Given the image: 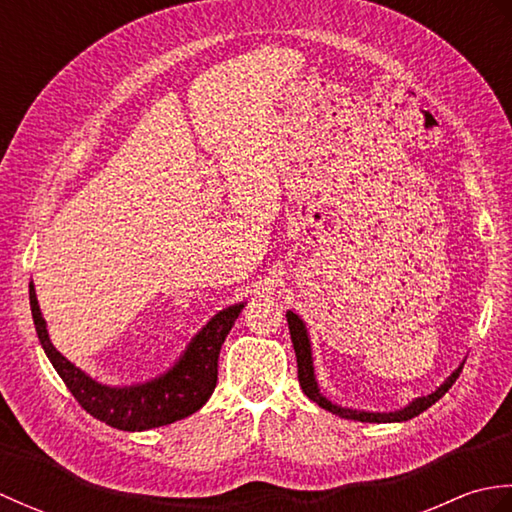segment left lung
<instances>
[{
  "label": "left lung",
  "mask_w": 512,
  "mask_h": 512,
  "mask_svg": "<svg viewBox=\"0 0 512 512\" xmlns=\"http://www.w3.org/2000/svg\"><path fill=\"white\" fill-rule=\"evenodd\" d=\"M288 319V328H290V339L292 345H295V354H297V367H299V385L303 389V394H306L310 400L317 402L319 407L328 409L336 416L347 418V420H356V422H402V420H411L420 416L422 411H427L431 405H436V402L447 394L451 389V385L458 380L462 369L458 372H453L447 380H444V385L438 387L433 391L431 396H424L413 400L409 407L400 409V411H391V413H369V411H356V409H343V407H336L332 405L330 400H325L319 394V387H317V380H314V367H312V356H310V341H308V334H306V325L297 317L295 312H288L286 314Z\"/></svg>",
  "instance_id": "8db88e82"
}]
</instances>
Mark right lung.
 <instances>
[{
	"instance_id": "1",
	"label": "right lung",
	"mask_w": 512,
	"mask_h": 512,
	"mask_svg": "<svg viewBox=\"0 0 512 512\" xmlns=\"http://www.w3.org/2000/svg\"><path fill=\"white\" fill-rule=\"evenodd\" d=\"M242 308L244 303H239V306H231L215 314L206 323V328H202V332L191 341L180 363L165 376L138 387L114 389L85 376L79 367H74L68 358L54 350L48 339L46 321L41 317L35 286L30 284L32 321H35L39 341L52 367L57 369L65 387L90 416L121 431H145L182 420L211 398L217 385V358H220L222 343Z\"/></svg>"
}]
</instances>
